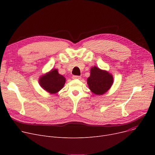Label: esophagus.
Wrapping results in <instances>:
<instances>
[{
	"label": "esophagus",
	"mask_w": 155,
	"mask_h": 155,
	"mask_svg": "<svg viewBox=\"0 0 155 155\" xmlns=\"http://www.w3.org/2000/svg\"><path fill=\"white\" fill-rule=\"evenodd\" d=\"M72 78L74 79V80H78V79H80V78H81V77L77 76V75H73V76L72 77Z\"/></svg>",
	"instance_id": "34e87169"
}]
</instances>
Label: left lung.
I'll return each mask as SVG.
<instances>
[{
	"label": "left lung",
	"instance_id": "obj_1",
	"mask_svg": "<svg viewBox=\"0 0 155 155\" xmlns=\"http://www.w3.org/2000/svg\"><path fill=\"white\" fill-rule=\"evenodd\" d=\"M113 80V76L108 71L94 67L91 68V75L87 78V84L94 94L99 95L109 90Z\"/></svg>",
	"mask_w": 155,
	"mask_h": 155
}]
</instances>
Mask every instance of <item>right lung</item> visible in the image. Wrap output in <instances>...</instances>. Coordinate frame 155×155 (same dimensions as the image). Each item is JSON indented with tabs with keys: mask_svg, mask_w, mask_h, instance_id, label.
<instances>
[{
	"mask_svg": "<svg viewBox=\"0 0 155 155\" xmlns=\"http://www.w3.org/2000/svg\"><path fill=\"white\" fill-rule=\"evenodd\" d=\"M66 79L59 74L58 70L52 69L50 71L40 77L39 83L44 90L50 94H56L63 87Z\"/></svg>",
	"mask_w": 155,
	"mask_h": 155,
	"instance_id": "add662e5",
	"label": "right lung"
}]
</instances>
